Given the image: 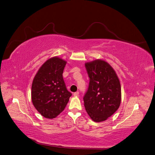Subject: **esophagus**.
I'll return each mask as SVG.
<instances>
[{
  "label": "esophagus",
  "instance_id": "esophagus-1",
  "mask_svg": "<svg viewBox=\"0 0 155 155\" xmlns=\"http://www.w3.org/2000/svg\"><path fill=\"white\" fill-rule=\"evenodd\" d=\"M73 95H74V96H76V97L78 96V95H79V92H78V91H77V92H74V94H73Z\"/></svg>",
  "mask_w": 155,
  "mask_h": 155
}]
</instances>
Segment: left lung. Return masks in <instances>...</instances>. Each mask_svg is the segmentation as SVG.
I'll use <instances>...</instances> for the list:
<instances>
[{
    "label": "left lung",
    "instance_id": "left-lung-1",
    "mask_svg": "<svg viewBox=\"0 0 155 155\" xmlns=\"http://www.w3.org/2000/svg\"><path fill=\"white\" fill-rule=\"evenodd\" d=\"M90 83L83 97L87 114L95 122L107 120L119 108L121 84L114 69L107 61L96 60L85 64Z\"/></svg>",
    "mask_w": 155,
    "mask_h": 155
}]
</instances>
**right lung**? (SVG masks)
Listing matches in <instances>:
<instances>
[{
  "label": "right lung",
  "mask_w": 155,
  "mask_h": 155,
  "mask_svg": "<svg viewBox=\"0 0 155 155\" xmlns=\"http://www.w3.org/2000/svg\"><path fill=\"white\" fill-rule=\"evenodd\" d=\"M66 61L58 57L47 60L35 75L32 101L41 116L53 119L63 111L72 95L65 86L63 71Z\"/></svg>",
  "instance_id": "add662e5"
}]
</instances>
